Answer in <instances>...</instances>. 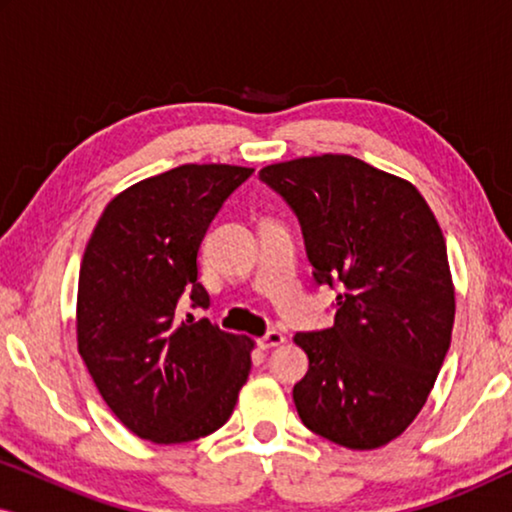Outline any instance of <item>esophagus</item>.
Instances as JSON below:
<instances>
[{"mask_svg": "<svg viewBox=\"0 0 512 512\" xmlns=\"http://www.w3.org/2000/svg\"><path fill=\"white\" fill-rule=\"evenodd\" d=\"M284 340H286V338H284V335L279 333V331H268V333L263 335L261 340H258V347H261V349H272V347L282 345Z\"/></svg>", "mask_w": 512, "mask_h": 512, "instance_id": "1", "label": "esophagus"}]
</instances>
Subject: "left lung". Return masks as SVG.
<instances>
[{"mask_svg":"<svg viewBox=\"0 0 512 512\" xmlns=\"http://www.w3.org/2000/svg\"><path fill=\"white\" fill-rule=\"evenodd\" d=\"M258 177L296 214L314 282L340 286L335 324L293 338L310 359L293 387L298 415L349 450L387 445L424 408L452 342L443 230L410 181L354 156L298 158Z\"/></svg>","mask_w":512,"mask_h":512,"instance_id":"1","label":"left lung"}]
</instances>
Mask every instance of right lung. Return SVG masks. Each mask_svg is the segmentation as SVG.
I'll list each match as a JSON object with an SVG mask.
<instances>
[{
    "mask_svg": "<svg viewBox=\"0 0 512 512\" xmlns=\"http://www.w3.org/2000/svg\"><path fill=\"white\" fill-rule=\"evenodd\" d=\"M254 170L181 165L116 195L79 272V354L111 412L158 445L221 429L247 382L254 349L184 305L209 307L198 251L223 202Z\"/></svg>",
    "mask_w": 512,
    "mask_h": 512,
    "instance_id": "obj_1",
    "label": "right lung"
}]
</instances>
